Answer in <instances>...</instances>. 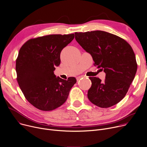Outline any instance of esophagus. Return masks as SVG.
I'll list each match as a JSON object with an SVG mask.
<instances>
[{"mask_svg": "<svg viewBox=\"0 0 147 147\" xmlns=\"http://www.w3.org/2000/svg\"><path fill=\"white\" fill-rule=\"evenodd\" d=\"M83 77H84V76H79V77H77V81H79V80H80L81 79H83Z\"/></svg>", "mask_w": 147, "mask_h": 147, "instance_id": "1", "label": "esophagus"}]
</instances>
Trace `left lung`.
Instances as JSON below:
<instances>
[{"label":"left lung","mask_w":147,"mask_h":147,"mask_svg":"<svg viewBox=\"0 0 147 147\" xmlns=\"http://www.w3.org/2000/svg\"><path fill=\"white\" fill-rule=\"evenodd\" d=\"M77 42L89 53L106 74L102 82L89 77L92 86L87 97L94 105L106 108L119 103L128 92L137 70L131 45L123 39L102 31L75 32Z\"/></svg>","instance_id":"1"}]
</instances>
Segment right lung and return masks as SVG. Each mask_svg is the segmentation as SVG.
I'll return each mask as SVG.
<instances>
[{"label": "right lung", "instance_id": "1", "mask_svg": "<svg viewBox=\"0 0 147 147\" xmlns=\"http://www.w3.org/2000/svg\"><path fill=\"white\" fill-rule=\"evenodd\" d=\"M74 38V34L49 35L31 39L21 48L16 61L17 81L26 100L36 108L53 111L61 106L77 80L57 77L63 49Z\"/></svg>", "mask_w": 147, "mask_h": 147}]
</instances>
